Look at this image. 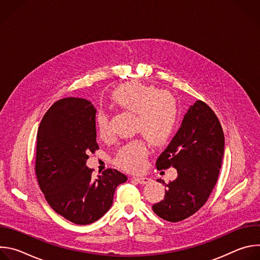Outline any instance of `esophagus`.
<instances>
[{
    "mask_svg": "<svg viewBox=\"0 0 260 260\" xmlns=\"http://www.w3.org/2000/svg\"><path fill=\"white\" fill-rule=\"evenodd\" d=\"M133 179H135L140 184H147V183H149V181H150V179L147 178V177H133Z\"/></svg>",
    "mask_w": 260,
    "mask_h": 260,
    "instance_id": "1",
    "label": "esophagus"
}]
</instances>
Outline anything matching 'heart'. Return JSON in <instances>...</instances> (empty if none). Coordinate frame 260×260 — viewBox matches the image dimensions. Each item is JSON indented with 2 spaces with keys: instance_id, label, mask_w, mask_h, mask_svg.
Wrapping results in <instances>:
<instances>
[{
  "instance_id": "obj_1",
  "label": "heart",
  "mask_w": 260,
  "mask_h": 260,
  "mask_svg": "<svg viewBox=\"0 0 260 260\" xmlns=\"http://www.w3.org/2000/svg\"><path fill=\"white\" fill-rule=\"evenodd\" d=\"M113 107L135 114L134 133L145 137L150 144L160 146L167 143L176 131L179 119V105L168 91H159L155 86L133 81L115 88L110 95ZM94 126L101 139L110 137L107 114L100 112L94 117ZM149 153L147 144L133 140L121 146L114 158L115 165L127 172H139Z\"/></svg>"
}]
</instances>
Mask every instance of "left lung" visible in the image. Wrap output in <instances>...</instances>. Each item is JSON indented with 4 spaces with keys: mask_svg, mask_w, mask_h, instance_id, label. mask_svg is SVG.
<instances>
[{
    "mask_svg": "<svg viewBox=\"0 0 260 260\" xmlns=\"http://www.w3.org/2000/svg\"><path fill=\"white\" fill-rule=\"evenodd\" d=\"M224 154V135L214 111L197 101L185 114L181 127L156 160L157 170L173 167L178 176L165 183L162 201L153 212L170 222H179L198 212L216 185Z\"/></svg>",
    "mask_w": 260,
    "mask_h": 260,
    "instance_id": "8db88e82",
    "label": "left lung"
}]
</instances>
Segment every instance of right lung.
I'll list each match as a JSON object with an SVG mask.
<instances>
[{"mask_svg":"<svg viewBox=\"0 0 260 260\" xmlns=\"http://www.w3.org/2000/svg\"><path fill=\"white\" fill-rule=\"evenodd\" d=\"M93 105L79 98L55 102L37 134L35 172L49 206L75 224L99 220L112 206L119 184L127 177L107 169L93 179L86 160L99 149Z\"/></svg>","mask_w":260,"mask_h":260,"instance_id":"add662e5","label":"right lung"}]
</instances>
